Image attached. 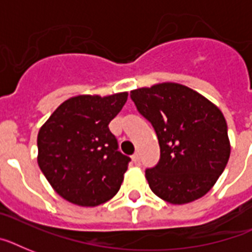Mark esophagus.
Listing matches in <instances>:
<instances>
[{
    "mask_svg": "<svg viewBox=\"0 0 252 252\" xmlns=\"http://www.w3.org/2000/svg\"><path fill=\"white\" fill-rule=\"evenodd\" d=\"M132 160H133V163H134V164H136V165H140L141 164L140 154H134V155H133Z\"/></svg>",
    "mask_w": 252,
    "mask_h": 252,
    "instance_id": "1",
    "label": "esophagus"
}]
</instances>
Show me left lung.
<instances>
[{
  "instance_id": "1",
  "label": "left lung",
  "mask_w": 252,
  "mask_h": 252,
  "mask_svg": "<svg viewBox=\"0 0 252 252\" xmlns=\"http://www.w3.org/2000/svg\"><path fill=\"white\" fill-rule=\"evenodd\" d=\"M141 115L154 126L160 159L145 176L165 202L190 203L211 190L230 157L225 118L198 92L177 83L130 92Z\"/></svg>"
}]
</instances>
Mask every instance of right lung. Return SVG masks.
<instances>
[{
	"mask_svg": "<svg viewBox=\"0 0 252 252\" xmlns=\"http://www.w3.org/2000/svg\"><path fill=\"white\" fill-rule=\"evenodd\" d=\"M126 98V92L69 98L38 130V167L71 203L95 207L119 191L130 158L118 150L108 124Z\"/></svg>",
	"mask_w": 252,
	"mask_h": 252,
	"instance_id": "add662e5",
	"label": "right lung"
}]
</instances>
